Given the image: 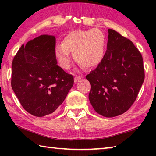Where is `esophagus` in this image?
<instances>
[{
  "instance_id": "esophagus-1",
  "label": "esophagus",
  "mask_w": 156,
  "mask_h": 156,
  "mask_svg": "<svg viewBox=\"0 0 156 156\" xmlns=\"http://www.w3.org/2000/svg\"><path fill=\"white\" fill-rule=\"evenodd\" d=\"M80 76H76V77L75 78V81H76V82L78 81L79 80H80Z\"/></svg>"
}]
</instances>
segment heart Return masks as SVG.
<instances>
[{
	"label": "heart",
	"instance_id": "1",
	"mask_svg": "<svg viewBox=\"0 0 156 156\" xmlns=\"http://www.w3.org/2000/svg\"><path fill=\"white\" fill-rule=\"evenodd\" d=\"M102 54H103V51H102V47L100 44H98L96 46L94 49V53L93 56H92V60L94 65H97L98 63L101 61Z\"/></svg>",
	"mask_w": 156,
	"mask_h": 156
}]
</instances>
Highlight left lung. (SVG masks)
I'll return each mask as SVG.
<instances>
[{"label":"left lung","instance_id":"left-lung-1","mask_svg":"<svg viewBox=\"0 0 156 156\" xmlns=\"http://www.w3.org/2000/svg\"><path fill=\"white\" fill-rule=\"evenodd\" d=\"M56 38L41 35L22 45L12 61L11 84L23 107L43 117L54 112L73 84V76L57 65Z\"/></svg>","mask_w":156,"mask_h":156}]
</instances>
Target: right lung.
<instances>
[{"label": "right lung", "mask_w": 156, "mask_h": 156, "mask_svg": "<svg viewBox=\"0 0 156 156\" xmlns=\"http://www.w3.org/2000/svg\"><path fill=\"white\" fill-rule=\"evenodd\" d=\"M107 51L96 69L86 76L94 110L107 118L122 114L133 104L144 80L143 59L132 42L108 30Z\"/></svg>", "instance_id": "obj_1"}]
</instances>
